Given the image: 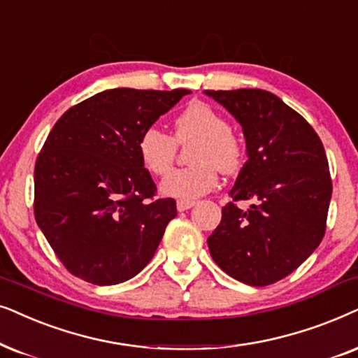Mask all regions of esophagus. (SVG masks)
<instances>
[{
    "mask_svg": "<svg viewBox=\"0 0 358 358\" xmlns=\"http://www.w3.org/2000/svg\"><path fill=\"white\" fill-rule=\"evenodd\" d=\"M193 206L194 201H187V199H178V201H176V209H178V211H187V209Z\"/></svg>",
    "mask_w": 358,
    "mask_h": 358,
    "instance_id": "1",
    "label": "esophagus"
}]
</instances>
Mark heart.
<instances>
[{"instance_id": "1", "label": "heart", "mask_w": 358, "mask_h": 358, "mask_svg": "<svg viewBox=\"0 0 358 358\" xmlns=\"http://www.w3.org/2000/svg\"><path fill=\"white\" fill-rule=\"evenodd\" d=\"M196 141L192 152L193 166L175 169L160 182L165 196L194 199L213 192L217 170L236 173L244 162V145L229 129L227 119L206 103H193L175 119V137L152 126L137 142L141 164L152 175H164L173 164L176 145Z\"/></svg>"}]
</instances>
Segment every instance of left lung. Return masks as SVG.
<instances>
[{
  "label": "left lung",
  "instance_id": "1",
  "mask_svg": "<svg viewBox=\"0 0 358 358\" xmlns=\"http://www.w3.org/2000/svg\"><path fill=\"white\" fill-rule=\"evenodd\" d=\"M242 126L247 162L208 237L229 276L266 287L288 276L321 244L332 182L324 145L301 114L265 90L204 92ZM254 199L247 212L236 208Z\"/></svg>",
  "mask_w": 358,
  "mask_h": 358
}]
</instances>
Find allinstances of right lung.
<instances>
[{
  "label": "right lung",
  "mask_w": 358,
  "mask_h": 358,
  "mask_svg": "<svg viewBox=\"0 0 358 358\" xmlns=\"http://www.w3.org/2000/svg\"><path fill=\"white\" fill-rule=\"evenodd\" d=\"M189 90L114 88L85 99L52 127L34 169V216L71 275L117 285L154 257L175 199L141 164L142 132Z\"/></svg>",
  "instance_id": "1"
}]
</instances>
